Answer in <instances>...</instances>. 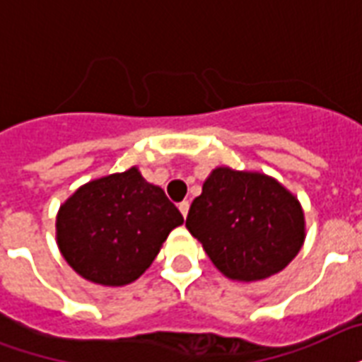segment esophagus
Masks as SVG:
<instances>
[{
	"label": "esophagus",
	"mask_w": 362,
	"mask_h": 362,
	"mask_svg": "<svg viewBox=\"0 0 362 362\" xmlns=\"http://www.w3.org/2000/svg\"><path fill=\"white\" fill-rule=\"evenodd\" d=\"M178 209H180L182 216L186 218L187 216V211H189V203H187V201H182L180 205H178Z\"/></svg>",
	"instance_id": "obj_1"
}]
</instances>
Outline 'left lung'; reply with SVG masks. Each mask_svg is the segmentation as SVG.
I'll return each instance as SVG.
<instances>
[{
    "label": "left lung",
    "instance_id": "1",
    "mask_svg": "<svg viewBox=\"0 0 362 362\" xmlns=\"http://www.w3.org/2000/svg\"><path fill=\"white\" fill-rule=\"evenodd\" d=\"M186 228L226 277L260 281L298 255L303 212L269 176L218 167L193 199Z\"/></svg>",
    "mask_w": 362,
    "mask_h": 362
}]
</instances>
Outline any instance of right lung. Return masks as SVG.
<instances>
[{
  "instance_id": "add662e5",
  "label": "right lung",
  "mask_w": 362,
  "mask_h": 362,
  "mask_svg": "<svg viewBox=\"0 0 362 362\" xmlns=\"http://www.w3.org/2000/svg\"><path fill=\"white\" fill-rule=\"evenodd\" d=\"M182 222L161 187L148 184L132 167L79 187L60 206L57 239L81 277L121 286L151 266L163 241Z\"/></svg>"
}]
</instances>
